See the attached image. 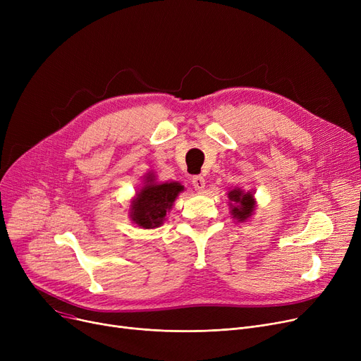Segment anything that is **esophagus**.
<instances>
[{
    "label": "esophagus",
    "mask_w": 361,
    "mask_h": 361,
    "mask_svg": "<svg viewBox=\"0 0 361 361\" xmlns=\"http://www.w3.org/2000/svg\"><path fill=\"white\" fill-rule=\"evenodd\" d=\"M192 184L195 185V188L197 192H203V188H204V178L202 177V176H195L193 178H192Z\"/></svg>",
    "instance_id": "esophagus-1"
}]
</instances>
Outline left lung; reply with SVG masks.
Masks as SVG:
<instances>
[{"label": "left lung", "mask_w": 361, "mask_h": 361, "mask_svg": "<svg viewBox=\"0 0 361 361\" xmlns=\"http://www.w3.org/2000/svg\"><path fill=\"white\" fill-rule=\"evenodd\" d=\"M230 214L237 222H247L256 209L255 192H244L240 187L233 188L228 193Z\"/></svg>", "instance_id": "left-lung-1"}]
</instances>
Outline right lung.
Returning a JSON list of instances; mask_svg holds the SVG:
<instances>
[{"label":"right lung","instance_id":"add662e5","mask_svg":"<svg viewBox=\"0 0 361 361\" xmlns=\"http://www.w3.org/2000/svg\"><path fill=\"white\" fill-rule=\"evenodd\" d=\"M184 192L178 181H157V176L149 171L143 176V185L130 202L128 216L139 228L154 230L161 226L176 199Z\"/></svg>","mask_w":361,"mask_h":361}]
</instances>
